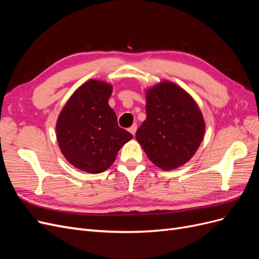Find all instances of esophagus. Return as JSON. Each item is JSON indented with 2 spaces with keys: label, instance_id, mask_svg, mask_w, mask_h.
<instances>
[{
  "label": "esophagus",
  "instance_id": "1",
  "mask_svg": "<svg viewBox=\"0 0 259 259\" xmlns=\"http://www.w3.org/2000/svg\"><path fill=\"white\" fill-rule=\"evenodd\" d=\"M136 131H137V125L136 124H133L132 126L128 128V132L131 133L132 135H135V133H136Z\"/></svg>",
  "mask_w": 259,
  "mask_h": 259
}]
</instances>
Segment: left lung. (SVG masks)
I'll list each match as a JSON object with an SVG mask.
<instances>
[{
    "label": "left lung",
    "mask_w": 259,
    "mask_h": 259,
    "mask_svg": "<svg viewBox=\"0 0 259 259\" xmlns=\"http://www.w3.org/2000/svg\"><path fill=\"white\" fill-rule=\"evenodd\" d=\"M146 120L137 142L150 161L169 170L184 165L200 147L205 122L194 99L177 84L163 81L146 91Z\"/></svg>",
    "instance_id": "obj_1"
}]
</instances>
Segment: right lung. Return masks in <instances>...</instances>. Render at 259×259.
<instances>
[{
    "label": "right lung",
    "instance_id": "1",
    "mask_svg": "<svg viewBox=\"0 0 259 259\" xmlns=\"http://www.w3.org/2000/svg\"><path fill=\"white\" fill-rule=\"evenodd\" d=\"M112 85L90 80L69 98L58 116L56 136L67 161L90 174L103 173L112 165L120 149L133 135L117 125L108 100Z\"/></svg>",
    "mask_w": 259,
    "mask_h": 259
}]
</instances>
